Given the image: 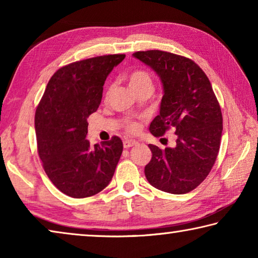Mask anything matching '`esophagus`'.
Listing matches in <instances>:
<instances>
[{
    "mask_svg": "<svg viewBox=\"0 0 258 258\" xmlns=\"http://www.w3.org/2000/svg\"><path fill=\"white\" fill-rule=\"evenodd\" d=\"M138 145V142L135 141V140H125V141L123 142V146H124V148L125 149H128V148H131V147H134V146H137Z\"/></svg>",
    "mask_w": 258,
    "mask_h": 258,
    "instance_id": "34e87169",
    "label": "esophagus"
}]
</instances>
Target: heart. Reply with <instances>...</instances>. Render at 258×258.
Instances as JSON below:
<instances>
[{"instance_id":"obj_1","label":"heart","mask_w":258,"mask_h":258,"mask_svg":"<svg viewBox=\"0 0 258 258\" xmlns=\"http://www.w3.org/2000/svg\"><path fill=\"white\" fill-rule=\"evenodd\" d=\"M130 87L131 89H137L140 86L150 85L151 86V77L149 74L145 71H135L130 75ZM127 128L131 132H134L138 128V124L134 121H130L127 124Z\"/></svg>"}]
</instances>
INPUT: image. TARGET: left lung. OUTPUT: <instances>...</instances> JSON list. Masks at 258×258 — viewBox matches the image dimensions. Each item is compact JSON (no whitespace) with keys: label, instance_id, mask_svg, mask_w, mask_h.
<instances>
[{"label":"left lung","instance_id":"8db88e82","mask_svg":"<svg viewBox=\"0 0 258 258\" xmlns=\"http://www.w3.org/2000/svg\"><path fill=\"white\" fill-rule=\"evenodd\" d=\"M149 66L163 84L159 115L150 132L161 137L169 128L176 134L173 148L149 145L148 182L156 189L183 195L196 189L211 172L220 150L223 119L206 74L194 61L169 52L150 50L133 53Z\"/></svg>","mask_w":258,"mask_h":258}]
</instances>
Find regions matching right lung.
<instances>
[{
  "label": "right lung",
  "mask_w": 258,
  "mask_h": 258,
  "mask_svg": "<svg viewBox=\"0 0 258 258\" xmlns=\"http://www.w3.org/2000/svg\"><path fill=\"white\" fill-rule=\"evenodd\" d=\"M125 54L76 61L56 71L35 113L37 150L51 182L73 198L102 191L123 152L118 137L92 147L87 118L101 102L103 84Z\"/></svg>",
  "instance_id": "1"
}]
</instances>
